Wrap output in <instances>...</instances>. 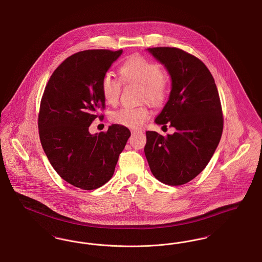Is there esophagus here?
Returning <instances> with one entry per match:
<instances>
[{
  "label": "esophagus",
  "instance_id": "obj_1",
  "mask_svg": "<svg viewBox=\"0 0 262 262\" xmlns=\"http://www.w3.org/2000/svg\"><path fill=\"white\" fill-rule=\"evenodd\" d=\"M139 133H141V130H137V129H135V130H133V132H132V134H133V135H136V134H139Z\"/></svg>",
  "mask_w": 262,
  "mask_h": 262
}]
</instances>
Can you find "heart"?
<instances>
[{"label": "heart", "instance_id": "1", "mask_svg": "<svg viewBox=\"0 0 262 262\" xmlns=\"http://www.w3.org/2000/svg\"><path fill=\"white\" fill-rule=\"evenodd\" d=\"M120 73L125 82L141 84L142 98H147L154 104L162 102L166 94L167 83L161 74V68L157 62L143 57H132L120 68ZM101 92L108 104L118 102L121 92V82L110 73L103 76ZM150 111L146 105L138 107H123L113 113L112 120L116 124L137 128L149 118Z\"/></svg>", "mask_w": 262, "mask_h": 262}]
</instances>
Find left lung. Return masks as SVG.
Segmentation results:
<instances>
[{
	"mask_svg": "<svg viewBox=\"0 0 262 262\" xmlns=\"http://www.w3.org/2000/svg\"><path fill=\"white\" fill-rule=\"evenodd\" d=\"M146 51L171 77V92L157 125L170 124L173 135L146 132L144 153L151 173L170 186L187 184L210 161L223 132V115L211 73L196 57L170 47Z\"/></svg>",
	"mask_w": 262,
	"mask_h": 262,
	"instance_id": "8db88e82",
	"label": "left lung"
}]
</instances>
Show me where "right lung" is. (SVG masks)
Masks as SVG:
<instances>
[{"mask_svg": "<svg viewBox=\"0 0 262 262\" xmlns=\"http://www.w3.org/2000/svg\"><path fill=\"white\" fill-rule=\"evenodd\" d=\"M122 54L78 52L55 70L44 90L38 118L42 147L55 171L78 188L92 190L110 181L130 137L121 125H110L107 133H89L105 107L102 78Z\"/></svg>", "mask_w": 262, "mask_h": 262, "instance_id": "add662e5", "label": "right lung"}]
</instances>
